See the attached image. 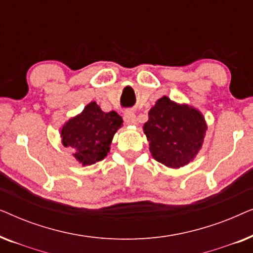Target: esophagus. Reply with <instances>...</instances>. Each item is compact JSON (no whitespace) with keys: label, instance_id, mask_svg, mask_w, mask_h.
<instances>
[{"label":"esophagus","instance_id":"obj_1","mask_svg":"<svg viewBox=\"0 0 253 253\" xmlns=\"http://www.w3.org/2000/svg\"><path fill=\"white\" fill-rule=\"evenodd\" d=\"M124 122L126 124H136L137 123V117H136V114L133 112H131V110H126V113H124Z\"/></svg>","mask_w":253,"mask_h":253}]
</instances>
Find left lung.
<instances>
[{
	"mask_svg": "<svg viewBox=\"0 0 253 253\" xmlns=\"http://www.w3.org/2000/svg\"><path fill=\"white\" fill-rule=\"evenodd\" d=\"M144 132L155 160L168 167L179 168L198 153L206 124L198 110L179 106L164 96L148 113Z\"/></svg>",
	"mask_w": 253,
	"mask_h": 253,
	"instance_id": "1",
	"label": "left lung"
}]
</instances>
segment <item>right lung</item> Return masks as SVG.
Returning a JSON list of instances; mask_svg holds the SVG:
<instances>
[{"label":"right lung","instance_id":"obj_1","mask_svg":"<svg viewBox=\"0 0 253 253\" xmlns=\"http://www.w3.org/2000/svg\"><path fill=\"white\" fill-rule=\"evenodd\" d=\"M122 123L119 114L103 113L95 102H91L81 115L62 127V141L65 147L74 148V157L79 162L93 165L108 153L114 134Z\"/></svg>","mask_w":253,"mask_h":253}]
</instances>
